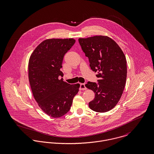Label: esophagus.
Listing matches in <instances>:
<instances>
[{
  "mask_svg": "<svg viewBox=\"0 0 154 154\" xmlns=\"http://www.w3.org/2000/svg\"><path fill=\"white\" fill-rule=\"evenodd\" d=\"M79 89H80L81 91H84V90H86V89H87V88H86V87H85V85L84 84H81Z\"/></svg>",
  "mask_w": 154,
  "mask_h": 154,
  "instance_id": "1",
  "label": "esophagus"
}]
</instances>
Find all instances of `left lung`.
Masks as SVG:
<instances>
[{"label": "left lung", "instance_id": "8db88e82", "mask_svg": "<svg viewBox=\"0 0 154 154\" xmlns=\"http://www.w3.org/2000/svg\"><path fill=\"white\" fill-rule=\"evenodd\" d=\"M82 50L88 57L89 66L99 79L98 84L88 82L87 88L95 93L89 108L98 112L112 109L119 101L125 87L127 62L121 48L106 35L79 38Z\"/></svg>", "mask_w": 154, "mask_h": 154}]
</instances>
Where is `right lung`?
<instances>
[{"label":"right lung","mask_w":154,"mask_h":154,"mask_svg":"<svg viewBox=\"0 0 154 154\" xmlns=\"http://www.w3.org/2000/svg\"><path fill=\"white\" fill-rule=\"evenodd\" d=\"M73 38H50L39 44L28 62V79L32 95L48 116L60 117L69 111L80 85L59 79L65 54L75 43Z\"/></svg>","instance_id":"obj_1"}]
</instances>
